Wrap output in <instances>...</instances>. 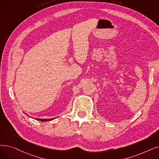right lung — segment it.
Listing matches in <instances>:
<instances>
[{
    "label": "right lung",
    "mask_w": 159,
    "mask_h": 159,
    "mask_svg": "<svg viewBox=\"0 0 159 159\" xmlns=\"http://www.w3.org/2000/svg\"><path fill=\"white\" fill-rule=\"evenodd\" d=\"M54 118H52V119H41V118H36L37 120H39V121H51L52 120H54Z\"/></svg>",
    "instance_id": "obj_1"
}]
</instances>
